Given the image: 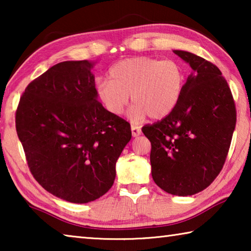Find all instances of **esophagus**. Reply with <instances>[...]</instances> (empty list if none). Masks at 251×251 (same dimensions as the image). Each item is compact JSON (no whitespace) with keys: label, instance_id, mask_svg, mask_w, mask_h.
Listing matches in <instances>:
<instances>
[{"label":"esophagus","instance_id":"34e87169","mask_svg":"<svg viewBox=\"0 0 251 251\" xmlns=\"http://www.w3.org/2000/svg\"><path fill=\"white\" fill-rule=\"evenodd\" d=\"M130 128H131V135H133V137H137V136H139V135L142 134V130H141V128H139L137 125L131 124Z\"/></svg>","mask_w":251,"mask_h":251}]
</instances>
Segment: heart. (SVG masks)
Wrapping results in <instances>:
<instances>
[{
  "instance_id": "obj_1",
  "label": "heart",
  "mask_w": 251,
  "mask_h": 251,
  "mask_svg": "<svg viewBox=\"0 0 251 251\" xmlns=\"http://www.w3.org/2000/svg\"><path fill=\"white\" fill-rule=\"evenodd\" d=\"M185 80L184 66L176 59L136 56L110 67L109 79L97 84V95L115 116L124 112L129 96L131 120L138 122L146 115L151 120H161L179 103Z\"/></svg>"
}]
</instances>
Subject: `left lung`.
<instances>
[{
	"mask_svg": "<svg viewBox=\"0 0 251 251\" xmlns=\"http://www.w3.org/2000/svg\"><path fill=\"white\" fill-rule=\"evenodd\" d=\"M192 66L175 109L143 126L151 144V176L176 196L207 188L226 161L237 112L230 87L212 63L185 50H174Z\"/></svg>",
	"mask_w": 251,
	"mask_h": 251,
	"instance_id": "8db88e82",
	"label": "left lung"
}]
</instances>
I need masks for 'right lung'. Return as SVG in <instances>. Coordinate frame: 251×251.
<instances>
[{"mask_svg": "<svg viewBox=\"0 0 251 251\" xmlns=\"http://www.w3.org/2000/svg\"><path fill=\"white\" fill-rule=\"evenodd\" d=\"M95 62L67 61L32 80L15 113L29 171L54 196L85 203L114 184L130 124L97 100Z\"/></svg>", "mask_w": 251, "mask_h": 251, "instance_id": "1", "label": "right lung"}]
</instances>
